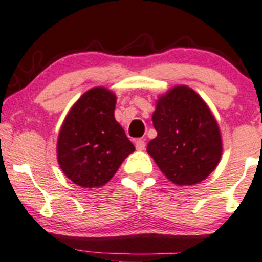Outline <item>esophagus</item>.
<instances>
[{
	"mask_svg": "<svg viewBox=\"0 0 262 262\" xmlns=\"http://www.w3.org/2000/svg\"><path fill=\"white\" fill-rule=\"evenodd\" d=\"M135 146H136L137 150H143L146 148V142H144V140H142V138H138V140H136V142H135Z\"/></svg>",
	"mask_w": 262,
	"mask_h": 262,
	"instance_id": "1",
	"label": "esophagus"
}]
</instances>
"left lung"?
<instances>
[{"instance_id": "8db88e82", "label": "left lung", "mask_w": 262, "mask_h": 262, "mask_svg": "<svg viewBox=\"0 0 262 262\" xmlns=\"http://www.w3.org/2000/svg\"><path fill=\"white\" fill-rule=\"evenodd\" d=\"M157 137L147 152L171 183L195 185L216 169L223 152L220 126L206 101L187 85H175L156 101Z\"/></svg>"}]
</instances>
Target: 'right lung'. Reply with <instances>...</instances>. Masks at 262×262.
<instances>
[{"instance_id":"1","label":"right lung","mask_w":262,"mask_h":262,"mask_svg":"<svg viewBox=\"0 0 262 262\" xmlns=\"http://www.w3.org/2000/svg\"><path fill=\"white\" fill-rule=\"evenodd\" d=\"M116 95L94 87L81 95L64 118L57 137V162L76 185L100 187L135 150L115 120Z\"/></svg>"}]
</instances>
